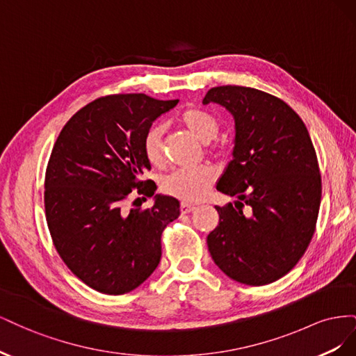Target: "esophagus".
I'll return each mask as SVG.
<instances>
[{
  "instance_id": "34e87169",
  "label": "esophagus",
  "mask_w": 356,
  "mask_h": 356,
  "mask_svg": "<svg viewBox=\"0 0 356 356\" xmlns=\"http://www.w3.org/2000/svg\"><path fill=\"white\" fill-rule=\"evenodd\" d=\"M196 209L195 204H188V203H181V212L182 213H190Z\"/></svg>"
}]
</instances>
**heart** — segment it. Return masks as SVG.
Masks as SVG:
<instances>
[{"mask_svg": "<svg viewBox=\"0 0 356 356\" xmlns=\"http://www.w3.org/2000/svg\"><path fill=\"white\" fill-rule=\"evenodd\" d=\"M179 122L202 143H209L217 136L220 123L217 118L200 108H188L181 114ZM165 129L161 124H154L144 136V154L149 163L160 166L165 160ZM217 179V170L211 165H199L193 168H181L170 172L161 181V190L165 195L182 202L195 203L208 195L209 188Z\"/></svg>", "mask_w": 356, "mask_h": 356, "instance_id": "heart-1", "label": "heart"}]
</instances>
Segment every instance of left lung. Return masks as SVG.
<instances>
[{
	"label": "left lung",
	"instance_id": "obj_1",
	"mask_svg": "<svg viewBox=\"0 0 356 356\" xmlns=\"http://www.w3.org/2000/svg\"><path fill=\"white\" fill-rule=\"evenodd\" d=\"M211 102L234 118L233 160L217 190L238 200L215 207L220 222L208 250L233 281L272 284L298 263L315 233L322 187L314 144L298 114L270 93L218 86L203 98Z\"/></svg>",
	"mask_w": 356,
	"mask_h": 356
}]
</instances>
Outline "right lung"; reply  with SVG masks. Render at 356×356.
<instances>
[{
  "label": "right lung",
  "mask_w": 356,
  "mask_h": 356,
  "mask_svg": "<svg viewBox=\"0 0 356 356\" xmlns=\"http://www.w3.org/2000/svg\"><path fill=\"white\" fill-rule=\"evenodd\" d=\"M177 104L144 93L104 96L70 118L51 149L44 179L51 241L70 270L102 294H126L156 270L161 233L179 215V202L160 195L152 209H124L134 189L154 195L141 179L152 169L144 136Z\"/></svg>",
  "instance_id": "1"
}]
</instances>
